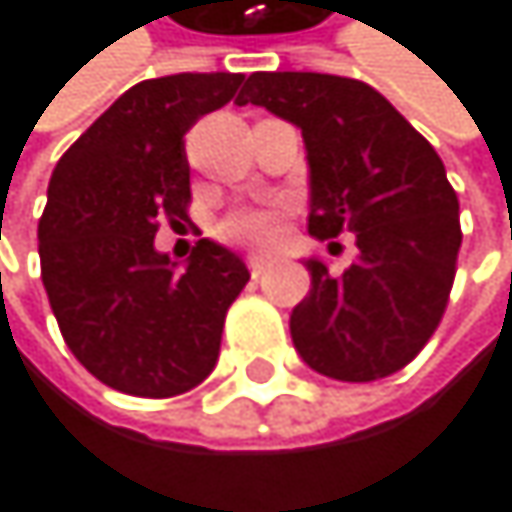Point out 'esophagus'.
I'll return each instance as SVG.
<instances>
[{
	"label": "esophagus",
	"instance_id": "34e87169",
	"mask_svg": "<svg viewBox=\"0 0 512 512\" xmlns=\"http://www.w3.org/2000/svg\"><path fill=\"white\" fill-rule=\"evenodd\" d=\"M267 267H270V261H267V258H248V270H251V276H254V279H258Z\"/></svg>",
	"mask_w": 512,
	"mask_h": 512
}]
</instances>
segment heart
Returning a JSON list of instances; mask_svg holds the SVG:
<instances>
[{"label": "heart", "instance_id": "heart-1", "mask_svg": "<svg viewBox=\"0 0 512 512\" xmlns=\"http://www.w3.org/2000/svg\"><path fill=\"white\" fill-rule=\"evenodd\" d=\"M218 236L236 245L267 248L279 239V211L270 205H236L218 221Z\"/></svg>", "mask_w": 512, "mask_h": 512}]
</instances>
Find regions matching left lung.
Segmentation results:
<instances>
[{"mask_svg": "<svg viewBox=\"0 0 512 512\" xmlns=\"http://www.w3.org/2000/svg\"><path fill=\"white\" fill-rule=\"evenodd\" d=\"M236 104L301 128L310 236L356 233V261L341 276L307 261L310 294L291 310L294 350L319 375L350 384L405 368L433 338L455 282L461 218L442 159L359 79L251 73Z\"/></svg>", "mask_w": 512, "mask_h": 512, "instance_id": "8db88e82", "label": "left lung"}]
</instances>
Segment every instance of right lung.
<instances>
[{
  "mask_svg": "<svg viewBox=\"0 0 512 512\" xmlns=\"http://www.w3.org/2000/svg\"><path fill=\"white\" fill-rule=\"evenodd\" d=\"M242 82V73L137 82L51 174L39 221L42 285L73 356L119 393L178 396L218 362L248 267L211 239L178 267L153 239L162 221H190L184 134L230 104Z\"/></svg>",
  "mask_w": 512,
  "mask_h": 512,
  "instance_id": "add662e5",
  "label": "right lung"
}]
</instances>
